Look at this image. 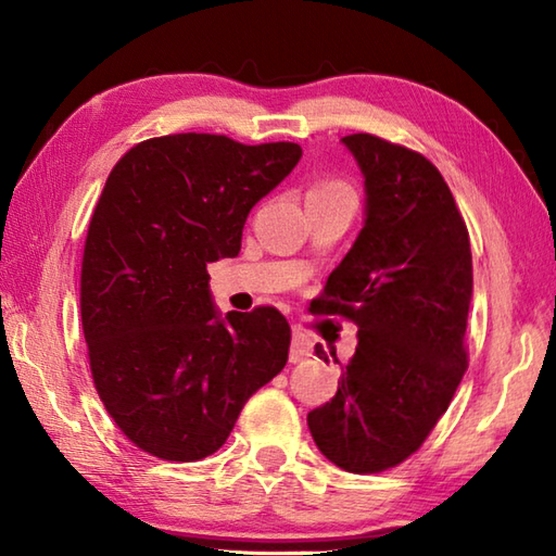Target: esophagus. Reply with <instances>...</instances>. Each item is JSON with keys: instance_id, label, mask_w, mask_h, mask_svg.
Segmentation results:
<instances>
[{"instance_id": "34e87169", "label": "esophagus", "mask_w": 556, "mask_h": 556, "mask_svg": "<svg viewBox=\"0 0 556 556\" xmlns=\"http://www.w3.org/2000/svg\"><path fill=\"white\" fill-rule=\"evenodd\" d=\"M314 353V343L306 333H301L299 328L291 333V348H289V363H306Z\"/></svg>"}]
</instances>
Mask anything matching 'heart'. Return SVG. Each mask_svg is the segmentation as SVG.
Returning <instances> with one entry per match:
<instances>
[{
    "label": "heart",
    "instance_id": "obj_1",
    "mask_svg": "<svg viewBox=\"0 0 556 556\" xmlns=\"http://www.w3.org/2000/svg\"><path fill=\"white\" fill-rule=\"evenodd\" d=\"M331 191H348V186L341 181H326V184H318L312 193H331Z\"/></svg>",
    "mask_w": 556,
    "mask_h": 556
}]
</instances>
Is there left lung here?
<instances>
[{
    "label": "left lung",
    "mask_w": 556,
    "mask_h": 556,
    "mask_svg": "<svg viewBox=\"0 0 556 556\" xmlns=\"http://www.w3.org/2000/svg\"><path fill=\"white\" fill-rule=\"evenodd\" d=\"M341 142L365 178V218L312 312L353 318L357 345L306 421L331 464L380 473L425 444L464 378L473 262L434 164L372 135ZM316 355L328 363L321 345Z\"/></svg>",
    "instance_id": "obj_1"
}]
</instances>
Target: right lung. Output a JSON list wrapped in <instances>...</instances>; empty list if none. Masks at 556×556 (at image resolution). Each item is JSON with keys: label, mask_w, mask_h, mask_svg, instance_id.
Instances as JSON below:
<instances>
[{"label": "right lung", "mask_w": 556, "mask_h": 556, "mask_svg": "<svg viewBox=\"0 0 556 556\" xmlns=\"http://www.w3.org/2000/svg\"><path fill=\"white\" fill-rule=\"evenodd\" d=\"M299 159L291 142L188 131L131 147L110 172L83 252V333L102 404L147 454H215L287 365V318L223 316L205 267L238 257L250 211Z\"/></svg>", "instance_id": "1"}]
</instances>
